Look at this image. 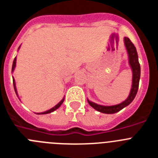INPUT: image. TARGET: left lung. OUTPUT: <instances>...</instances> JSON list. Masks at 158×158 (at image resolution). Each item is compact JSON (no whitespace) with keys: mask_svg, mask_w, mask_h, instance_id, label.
Segmentation results:
<instances>
[{"mask_svg":"<svg viewBox=\"0 0 158 158\" xmlns=\"http://www.w3.org/2000/svg\"><path fill=\"white\" fill-rule=\"evenodd\" d=\"M124 43H125V46H126L128 54H129V63L131 65V67L132 68V71H133V81H132V87H131V93H130L128 98L125 101H123L121 104L114 106H108L107 107V106L98 105V104H94L93 102L88 100L90 106H92L94 109L97 110L100 112L105 113V114H114V113L118 112L120 110H122L123 108L129 105L131 102L133 101L137 94L138 89H139L141 68L140 64H139V58H138V53H137L135 45L131 41L129 38H124Z\"/></svg>","mask_w":158,"mask_h":158,"instance_id":"1","label":"left lung"}]
</instances>
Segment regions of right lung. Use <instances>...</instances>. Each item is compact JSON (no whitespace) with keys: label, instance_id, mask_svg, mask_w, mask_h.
<instances>
[{"label":"right lung","instance_id":"add662e5","mask_svg":"<svg viewBox=\"0 0 158 158\" xmlns=\"http://www.w3.org/2000/svg\"><path fill=\"white\" fill-rule=\"evenodd\" d=\"M16 58H14L13 63H12V70H13L14 68H15V66H16ZM13 86H14V89H15V92H16V93H16V84H15V81H14V79H13ZM16 95H17V94H16ZM63 101H64V99H62V100H61V101H60L59 103H58V104H57L56 106H54V107H53V108H51V109H50V110H48V111H45V112H42V113H40V114H48V113H51V112H52V111H55V110L58 109V107H59L60 106H61V104H62V103H63Z\"/></svg>","mask_w":158,"mask_h":158}]
</instances>
